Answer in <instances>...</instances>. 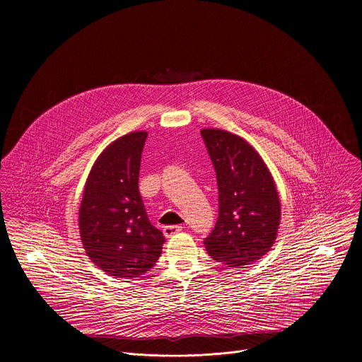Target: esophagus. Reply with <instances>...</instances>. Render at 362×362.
<instances>
[{"mask_svg": "<svg viewBox=\"0 0 362 362\" xmlns=\"http://www.w3.org/2000/svg\"><path fill=\"white\" fill-rule=\"evenodd\" d=\"M182 229H183V226H180V225H173V226H165V228H163V235H165L166 238H170V236H173L175 233L180 232Z\"/></svg>", "mask_w": 362, "mask_h": 362, "instance_id": "obj_1", "label": "esophagus"}]
</instances>
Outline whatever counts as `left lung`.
<instances>
[{
	"label": "left lung",
	"mask_w": 362,
	"mask_h": 362,
	"mask_svg": "<svg viewBox=\"0 0 362 362\" xmlns=\"http://www.w3.org/2000/svg\"><path fill=\"white\" fill-rule=\"evenodd\" d=\"M214 163L219 215L203 243L216 262L242 268L261 259L275 242L281 203L275 182L256 150L219 129L200 132Z\"/></svg>",
	"instance_id": "8db88e82"
}]
</instances>
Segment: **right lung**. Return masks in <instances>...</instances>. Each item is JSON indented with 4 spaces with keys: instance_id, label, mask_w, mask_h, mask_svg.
Returning <instances> with one entry per match:
<instances>
[{
    "instance_id": "right-lung-1",
    "label": "right lung",
    "mask_w": 362,
    "mask_h": 362,
    "mask_svg": "<svg viewBox=\"0 0 362 362\" xmlns=\"http://www.w3.org/2000/svg\"><path fill=\"white\" fill-rule=\"evenodd\" d=\"M147 133H129L95 160L80 204V236L86 253L101 271L137 278L156 265L163 233L147 218L139 192L141 151Z\"/></svg>"
}]
</instances>
